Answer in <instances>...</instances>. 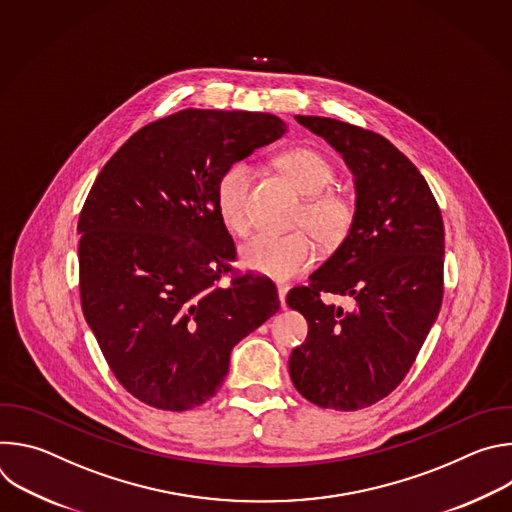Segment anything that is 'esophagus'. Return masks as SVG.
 Returning <instances> with one entry per match:
<instances>
[{"label":"esophagus","mask_w":512,"mask_h":512,"mask_svg":"<svg viewBox=\"0 0 512 512\" xmlns=\"http://www.w3.org/2000/svg\"><path fill=\"white\" fill-rule=\"evenodd\" d=\"M287 291H289V285H287V283H277V296H279V304H281V308L285 306V296H287Z\"/></svg>","instance_id":"esophagus-1"}]
</instances>
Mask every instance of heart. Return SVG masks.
Returning a JSON list of instances; mask_svg holds the SVG:
<instances>
[{
  "label": "heart",
  "mask_w": 512,
  "mask_h": 512,
  "mask_svg": "<svg viewBox=\"0 0 512 512\" xmlns=\"http://www.w3.org/2000/svg\"><path fill=\"white\" fill-rule=\"evenodd\" d=\"M279 172L294 184L306 202L298 214L302 231L273 235L259 233L241 247V263L271 279H291L306 271L318 253V243L326 251L342 247L356 225V200L338 186L334 166L312 148H291L275 158ZM255 172L249 164L229 166L216 182L214 204L223 225L235 235H247L253 225L251 192Z\"/></svg>",
  "instance_id": "obj_1"
}]
</instances>
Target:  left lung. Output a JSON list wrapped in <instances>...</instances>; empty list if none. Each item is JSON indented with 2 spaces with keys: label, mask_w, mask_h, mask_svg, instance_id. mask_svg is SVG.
Segmentation results:
<instances>
[{
  "label": "left lung",
  "mask_w": 512,
  "mask_h": 512,
  "mask_svg": "<svg viewBox=\"0 0 512 512\" xmlns=\"http://www.w3.org/2000/svg\"><path fill=\"white\" fill-rule=\"evenodd\" d=\"M354 174L348 241L287 294L308 320L289 377L310 403L356 411L393 393L415 362L444 300L442 210L415 164L383 135L330 117H296ZM348 295V311L323 302Z\"/></svg>",
  "instance_id": "left-lung-1"
}]
</instances>
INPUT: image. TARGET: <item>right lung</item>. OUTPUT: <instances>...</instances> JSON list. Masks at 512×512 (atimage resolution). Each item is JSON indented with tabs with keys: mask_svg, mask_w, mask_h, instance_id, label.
Segmentation results:
<instances>
[{
	"mask_svg": "<svg viewBox=\"0 0 512 512\" xmlns=\"http://www.w3.org/2000/svg\"><path fill=\"white\" fill-rule=\"evenodd\" d=\"M283 131L269 113L184 109L137 129L93 182L79 216L81 308L111 373L141 403H206L233 346L279 310L267 277L235 271L214 190Z\"/></svg>",
	"mask_w": 512,
	"mask_h": 512,
	"instance_id": "add662e5",
	"label": "right lung"
}]
</instances>
